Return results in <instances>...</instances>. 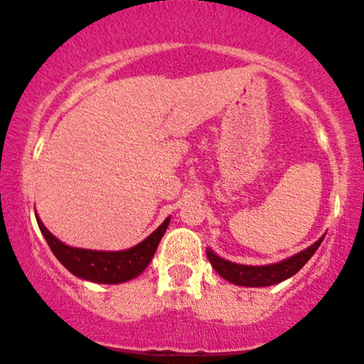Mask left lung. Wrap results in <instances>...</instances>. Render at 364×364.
<instances>
[{
  "label": "left lung",
  "mask_w": 364,
  "mask_h": 364,
  "mask_svg": "<svg viewBox=\"0 0 364 364\" xmlns=\"http://www.w3.org/2000/svg\"><path fill=\"white\" fill-rule=\"evenodd\" d=\"M323 237H326V235H322L317 242H314L312 246L304 249V251H300L299 254H293V256L287 257V259L279 262H271V264H239V262H232L229 259L217 256L210 247H207V257L210 264L213 266V269L229 283L237 284V287L251 288L271 287V284L282 283L284 279L291 278L295 273H299V271L305 266V262L314 256L315 251L321 246Z\"/></svg>",
  "instance_id": "left-lung-1"
}]
</instances>
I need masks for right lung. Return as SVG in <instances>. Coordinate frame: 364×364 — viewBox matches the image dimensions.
I'll use <instances>...</instances> for the list:
<instances>
[{"mask_svg": "<svg viewBox=\"0 0 364 364\" xmlns=\"http://www.w3.org/2000/svg\"><path fill=\"white\" fill-rule=\"evenodd\" d=\"M35 217H37V224L41 227L47 244H49L50 251L54 252V256L65 269L71 271L74 277L86 279V282L103 284L125 283L142 274L154 257L156 249L159 246L171 220V217L166 218L163 224L137 246L124 249V251H95V249L73 247L60 242L54 234L47 230V227L43 225L37 213H35Z\"/></svg>", "mask_w": 364, "mask_h": 364, "instance_id": "1", "label": "right lung"}]
</instances>
